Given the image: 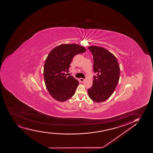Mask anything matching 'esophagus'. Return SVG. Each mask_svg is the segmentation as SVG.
Wrapping results in <instances>:
<instances>
[{
	"label": "esophagus",
	"mask_w": 153,
	"mask_h": 153,
	"mask_svg": "<svg viewBox=\"0 0 153 153\" xmlns=\"http://www.w3.org/2000/svg\"><path fill=\"white\" fill-rule=\"evenodd\" d=\"M79 81L81 82H83L84 81V79H83V78H80L79 79Z\"/></svg>",
	"instance_id": "esophagus-1"
}]
</instances>
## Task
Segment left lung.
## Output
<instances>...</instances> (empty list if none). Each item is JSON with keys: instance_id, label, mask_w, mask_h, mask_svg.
I'll return each instance as SVG.
<instances>
[{"instance_id": "8db88e82", "label": "left lung", "mask_w": 153, "mask_h": 153, "mask_svg": "<svg viewBox=\"0 0 153 153\" xmlns=\"http://www.w3.org/2000/svg\"><path fill=\"white\" fill-rule=\"evenodd\" d=\"M88 48L93 56V84L88 89L90 98L97 102H104L112 94L118 83L120 65L113 54L104 48L90 46Z\"/></svg>"}]
</instances>
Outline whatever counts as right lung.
Returning a JSON list of instances; mask_svg holds the SVG:
<instances>
[{
	"label": "right lung",
	"mask_w": 153,
	"mask_h": 153,
	"mask_svg": "<svg viewBox=\"0 0 153 153\" xmlns=\"http://www.w3.org/2000/svg\"><path fill=\"white\" fill-rule=\"evenodd\" d=\"M86 51L79 44H62L48 55L44 65V81L48 91L56 100L65 102L74 94L79 82L66 73L69 71L74 56Z\"/></svg>",
	"instance_id": "1"
}]
</instances>
